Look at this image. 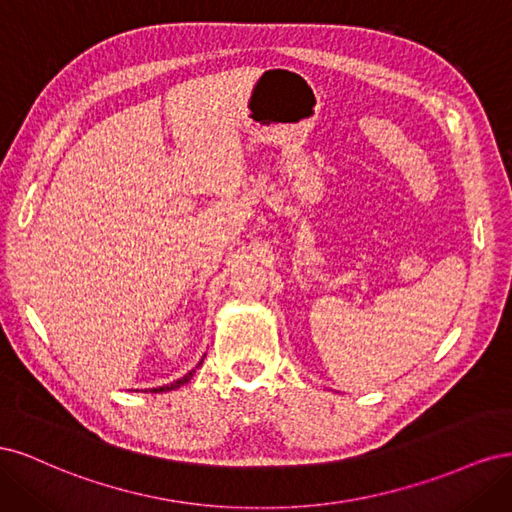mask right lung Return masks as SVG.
Wrapping results in <instances>:
<instances>
[{
	"mask_svg": "<svg viewBox=\"0 0 512 512\" xmlns=\"http://www.w3.org/2000/svg\"><path fill=\"white\" fill-rule=\"evenodd\" d=\"M198 365H200V363H198ZM194 371H196V369H192L190 374H185V376H183V378H179L177 382H170V384H166V386H160V389H153V393H162V391H173V389H179L181 384H185V382H188V380L194 376Z\"/></svg>",
	"mask_w": 512,
	"mask_h": 512,
	"instance_id": "right-lung-1",
	"label": "right lung"
}]
</instances>
